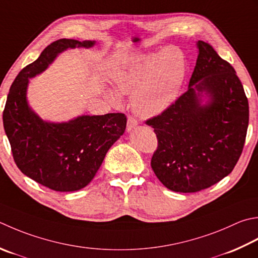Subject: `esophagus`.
<instances>
[{"mask_svg": "<svg viewBox=\"0 0 258 258\" xmlns=\"http://www.w3.org/2000/svg\"><path fill=\"white\" fill-rule=\"evenodd\" d=\"M138 127V120H136L134 117H130L127 118V125H126V132L131 133L133 130Z\"/></svg>", "mask_w": 258, "mask_h": 258, "instance_id": "obj_1", "label": "esophagus"}]
</instances>
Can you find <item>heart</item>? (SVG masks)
<instances>
[{
	"instance_id": "heart-1",
	"label": "heart",
	"mask_w": 258,
	"mask_h": 258,
	"mask_svg": "<svg viewBox=\"0 0 258 258\" xmlns=\"http://www.w3.org/2000/svg\"><path fill=\"white\" fill-rule=\"evenodd\" d=\"M184 54L176 47H166L156 52L139 54L113 73V86L107 97L120 103V95L133 96L134 113L143 119L159 117L178 98L185 78Z\"/></svg>"
}]
</instances>
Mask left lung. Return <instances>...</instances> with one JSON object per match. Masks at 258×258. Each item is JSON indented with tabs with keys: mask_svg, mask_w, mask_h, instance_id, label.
Masks as SVG:
<instances>
[{
	"mask_svg": "<svg viewBox=\"0 0 258 258\" xmlns=\"http://www.w3.org/2000/svg\"><path fill=\"white\" fill-rule=\"evenodd\" d=\"M189 87L159 117L149 119L159 146L151 166L175 192H197L228 175L244 148L248 100L235 69L210 44L197 41Z\"/></svg>",
	"mask_w": 258,
	"mask_h": 258,
	"instance_id": "obj_1",
	"label": "left lung"
}]
</instances>
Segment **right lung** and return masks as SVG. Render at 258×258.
I'll list each match as a JSON object with an SVG mask.
<instances>
[{
    "label": "right lung",
    "mask_w": 258,
    "mask_h": 258,
    "mask_svg": "<svg viewBox=\"0 0 258 258\" xmlns=\"http://www.w3.org/2000/svg\"><path fill=\"white\" fill-rule=\"evenodd\" d=\"M94 40L60 39L23 68L10 88L3 126L21 172L47 188L72 192L94 179L108 152L126 128L122 113L79 115L67 122L42 119L28 100L30 79L49 68L68 49H90Z\"/></svg>",
    "instance_id": "right-lung-1"
}]
</instances>
